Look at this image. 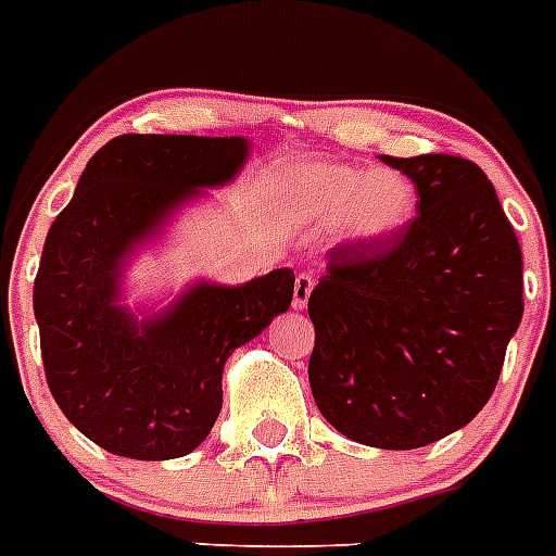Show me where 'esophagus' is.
<instances>
[{
    "label": "esophagus",
    "mask_w": 556,
    "mask_h": 556,
    "mask_svg": "<svg viewBox=\"0 0 556 556\" xmlns=\"http://www.w3.org/2000/svg\"><path fill=\"white\" fill-rule=\"evenodd\" d=\"M311 291H313L311 274H299L296 282H293V307H296V311H305L307 299H311Z\"/></svg>",
    "instance_id": "obj_1"
}]
</instances>
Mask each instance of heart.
I'll return each instance as SVG.
<instances>
[{"instance_id":"heart-1","label":"heart","mask_w":556,"mask_h":556,"mask_svg":"<svg viewBox=\"0 0 556 556\" xmlns=\"http://www.w3.org/2000/svg\"><path fill=\"white\" fill-rule=\"evenodd\" d=\"M279 204L291 220L330 229L350 243L371 245L397 238L417 215V187L405 173L358 164L313 162L288 173Z\"/></svg>"}]
</instances>
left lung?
Segmentation results:
<instances>
[{
    "label": "left lung",
    "mask_w": 556,
    "mask_h": 556,
    "mask_svg": "<svg viewBox=\"0 0 556 556\" xmlns=\"http://www.w3.org/2000/svg\"><path fill=\"white\" fill-rule=\"evenodd\" d=\"M417 187V218L386 243H338L307 299L313 400L352 442L425 447L495 392L523 316V257L495 187L451 153L383 156Z\"/></svg>",
    "instance_id": "1"
}]
</instances>
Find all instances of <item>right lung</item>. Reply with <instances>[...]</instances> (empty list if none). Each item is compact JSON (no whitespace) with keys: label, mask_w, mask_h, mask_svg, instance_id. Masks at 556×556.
I'll use <instances>...</instances> for the list:
<instances>
[{"label":"right lung","mask_w":556,"mask_h":556,"mask_svg":"<svg viewBox=\"0 0 556 556\" xmlns=\"http://www.w3.org/2000/svg\"><path fill=\"white\" fill-rule=\"evenodd\" d=\"M243 159L240 137L123 134L89 159L50 226L33 285L47 386L109 453L162 462L195 451L224 405L229 352L291 307V268L240 288L201 282L142 325L117 305L125 254L198 187L229 181Z\"/></svg>","instance_id":"add662e5"}]
</instances>
